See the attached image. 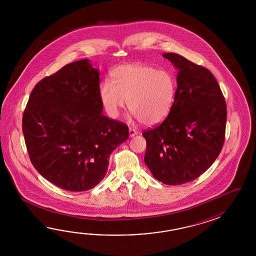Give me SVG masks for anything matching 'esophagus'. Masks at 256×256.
<instances>
[{"instance_id": "esophagus-1", "label": "esophagus", "mask_w": 256, "mask_h": 256, "mask_svg": "<svg viewBox=\"0 0 256 256\" xmlns=\"http://www.w3.org/2000/svg\"><path fill=\"white\" fill-rule=\"evenodd\" d=\"M137 134H138L137 130H134V129H132V128L129 129V136H130V137H134V136H136Z\"/></svg>"}]
</instances>
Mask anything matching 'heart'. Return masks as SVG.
<instances>
[{"label":"heart","mask_w":256,"mask_h":256,"mask_svg":"<svg viewBox=\"0 0 256 256\" xmlns=\"http://www.w3.org/2000/svg\"><path fill=\"white\" fill-rule=\"evenodd\" d=\"M112 80L102 82L98 96L106 114L118 117L128 107L142 124H160L170 114L176 95V80L166 70L142 64H126L112 72Z\"/></svg>","instance_id":"1"}]
</instances>
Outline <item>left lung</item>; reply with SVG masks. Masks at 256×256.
<instances>
[{
	"instance_id": "8db88e82",
	"label": "left lung",
	"mask_w": 256,
	"mask_h": 256,
	"mask_svg": "<svg viewBox=\"0 0 256 256\" xmlns=\"http://www.w3.org/2000/svg\"><path fill=\"white\" fill-rule=\"evenodd\" d=\"M178 70L168 117L146 130L144 163L156 180L182 185L203 174L222 151L226 102L212 72L174 53L162 54Z\"/></svg>"
}]
</instances>
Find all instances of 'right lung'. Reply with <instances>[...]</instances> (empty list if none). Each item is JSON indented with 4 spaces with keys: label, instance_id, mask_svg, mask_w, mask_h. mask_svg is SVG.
<instances>
[{
    "label": "right lung",
    "instance_id": "add662e5",
    "mask_svg": "<svg viewBox=\"0 0 256 256\" xmlns=\"http://www.w3.org/2000/svg\"><path fill=\"white\" fill-rule=\"evenodd\" d=\"M100 71L88 60L68 64L34 88L22 132L34 168L65 190L86 191L104 180L128 126L102 115Z\"/></svg>",
    "mask_w": 256,
    "mask_h": 256
}]
</instances>
